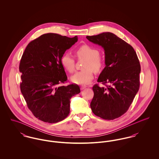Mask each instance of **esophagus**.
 Segmentation results:
<instances>
[{
	"mask_svg": "<svg viewBox=\"0 0 159 159\" xmlns=\"http://www.w3.org/2000/svg\"><path fill=\"white\" fill-rule=\"evenodd\" d=\"M86 88H87L86 86H81V90H83V89H84Z\"/></svg>",
	"mask_w": 159,
	"mask_h": 159,
	"instance_id": "34e87169",
	"label": "esophagus"
}]
</instances>
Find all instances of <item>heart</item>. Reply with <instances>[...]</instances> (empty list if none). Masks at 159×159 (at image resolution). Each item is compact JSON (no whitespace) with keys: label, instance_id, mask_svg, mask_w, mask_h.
<instances>
[{"label":"heart","instance_id":"b5f03b06","mask_svg":"<svg viewBox=\"0 0 159 159\" xmlns=\"http://www.w3.org/2000/svg\"><path fill=\"white\" fill-rule=\"evenodd\" d=\"M76 54L79 59H86L83 68V70L77 71L71 77V81L78 84H85L90 83L93 79V71L100 72L103 66V62L99 56V51L88 45L80 46L76 50ZM62 66L69 73H73L75 69V61L71 55L66 53L61 59Z\"/></svg>","mask_w":159,"mask_h":159}]
</instances>
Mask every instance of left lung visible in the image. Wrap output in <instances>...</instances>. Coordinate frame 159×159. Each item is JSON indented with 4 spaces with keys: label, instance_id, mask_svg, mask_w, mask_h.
Masks as SVG:
<instances>
[{
    "label": "left lung",
    "instance_id": "8db88e82",
    "mask_svg": "<svg viewBox=\"0 0 159 159\" xmlns=\"http://www.w3.org/2000/svg\"><path fill=\"white\" fill-rule=\"evenodd\" d=\"M90 42L102 46L105 54V67L95 84L91 101L93 113L106 120H113L125 113L139 88L141 67L133 47L111 32L87 36ZM108 85H107L106 84Z\"/></svg>",
    "mask_w": 159,
    "mask_h": 159
}]
</instances>
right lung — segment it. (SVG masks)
Returning a JSON list of instances; mask_svg holds the SVG:
<instances>
[{
  "label": "right lung",
  "mask_w": 159,
  "mask_h": 159,
  "mask_svg": "<svg viewBox=\"0 0 159 159\" xmlns=\"http://www.w3.org/2000/svg\"><path fill=\"white\" fill-rule=\"evenodd\" d=\"M77 41L76 36L48 33L30 42L23 52L20 89L28 108L40 120L52 124L66 119L71 97L80 92L76 84L63 85L67 76L61 62Z\"/></svg>",
  "instance_id": "add662e5"
}]
</instances>
